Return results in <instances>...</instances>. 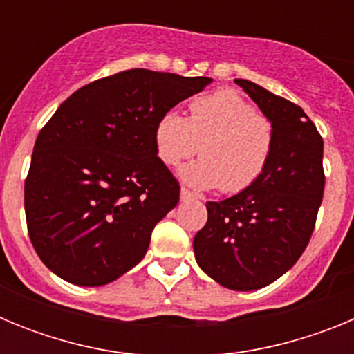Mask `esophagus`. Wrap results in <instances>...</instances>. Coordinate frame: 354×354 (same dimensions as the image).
Masks as SVG:
<instances>
[{"label":"esophagus","instance_id":"obj_1","mask_svg":"<svg viewBox=\"0 0 354 354\" xmlns=\"http://www.w3.org/2000/svg\"><path fill=\"white\" fill-rule=\"evenodd\" d=\"M193 193L187 189V187H180V200H192L193 198Z\"/></svg>","mask_w":354,"mask_h":354}]
</instances>
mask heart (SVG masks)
<instances>
[{"mask_svg":"<svg viewBox=\"0 0 354 354\" xmlns=\"http://www.w3.org/2000/svg\"><path fill=\"white\" fill-rule=\"evenodd\" d=\"M154 143L159 159L168 167L198 150L204 154L180 168V179L189 186H220L223 193H241L264 174L273 154L274 131L245 97L221 88L193 99L187 118L177 111L162 113L156 124Z\"/></svg>","mask_w":354,"mask_h":354,"instance_id":"b5f03b06","label":"heart"}]
</instances>
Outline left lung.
Instances as JSON below:
<instances>
[{"mask_svg":"<svg viewBox=\"0 0 354 354\" xmlns=\"http://www.w3.org/2000/svg\"><path fill=\"white\" fill-rule=\"evenodd\" d=\"M234 81L273 124V154L253 186L205 204L207 223L193 250L220 286L257 290L287 273L310 241L324 192V143L298 104L248 80Z\"/></svg>","mask_w":354,"mask_h":354,"instance_id":"1","label":"left lung"}]
</instances>
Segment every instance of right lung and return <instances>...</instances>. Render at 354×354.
Returning <instances> with one entry per match:
<instances>
[{
	"instance_id": "add662e5",
	"label": "right lung",
	"mask_w": 354,
	"mask_h": 354,
	"mask_svg": "<svg viewBox=\"0 0 354 354\" xmlns=\"http://www.w3.org/2000/svg\"><path fill=\"white\" fill-rule=\"evenodd\" d=\"M211 81L131 68L62 102L37 136L24 183L31 245L53 273L99 287L145 257L180 193L156 152V124Z\"/></svg>"
}]
</instances>
